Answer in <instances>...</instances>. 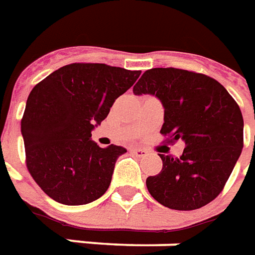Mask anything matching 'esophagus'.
Instances as JSON below:
<instances>
[{"label":"esophagus","instance_id":"esophagus-1","mask_svg":"<svg viewBox=\"0 0 255 255\" xmlns=\"http://www.w3.org/2000/svg\"><path fill=\"white\" fill-rule=\"evenodd\" d=\"M131 153L141 158V156H145V155H147L148 151L147 149H144V148H133V149H131Z\"/></svg>","mask_w":255,"mask_h":255}]
</instances>
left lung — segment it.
<instances>
[{
    "label": "left lung",
    "instance_id": "left-lung-1",
    "mask_svg": "<svg viewBox=\"0 0 255 255\" xmlns=\"http://www.w3.org/2000/svg\"><path fill=\"white\" fill-rule=\"evenodd\" d=\"M133 93L156 96L165 108V141L185 142L180 158L159 153L163 167L147 178L151 196L173 210L216 199L243 148V117L234 97L214 78L173 67L147 70Z\"/></svg>",
    "mask_w": 255,
    "mask_h": 255
}]
</instances>
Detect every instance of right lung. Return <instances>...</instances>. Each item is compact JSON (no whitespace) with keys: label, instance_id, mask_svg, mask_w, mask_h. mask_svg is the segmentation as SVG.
Here are the masks:
<instances>
[{"label":"right lung","instance_id":"right-lung-1","mask_svg":"<svg viewBox=\"0 0 255 255\" xmlns=\"http://www.w3.org/2000/svg\"><path fill=\"white\" fill-rule=\"evenodd\" d=\"M140 74L103 63H73L32 88L21 118L26 165L49 198L78 206L106 194L126 149L99 147L92 130Z\"/></svg>","mask_w":255,"mask_h":255}]
</instances>
